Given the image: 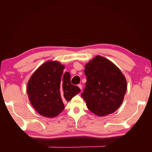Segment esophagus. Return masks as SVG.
Listing matches in <instances>:
<instances>
[{"mask_svg":"<svg viewBox=\"0 0 152 152\" xmlns=\"http://www.w3.org/2000/svg\"><path fill=\"white\" fill-rule=\"evenodd\" d=\"M78 87H79V88L81 89V90H82V86L81 85V84H79L78 85Z\"/></svg>","mask_w":152,"mask_h":152,"instance_id":"obj_1","label":"esophagus"}]
</instances>
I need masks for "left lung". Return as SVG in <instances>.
Listing matches in <instances>:
<instances>
[{
    "mask_svg": "<svg viewBox=\"0 0 152 152\" xmlns=\"http://www.w3.org/2000/svg\"><path fill=\"white\" fill-rule=\"evenodd\" d=\"M86 88L82 94L87 107L96 115L115 112L124 101L127 80L120 69L106 58L96 56L86 64Z\"/></svg>",
    "mask_w": 152,
    "mask_h": 152,
    "instance_id": "obj_1",
    "label": "left lung"
}]
</instances>
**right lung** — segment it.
I'll use <instances>...</instances> for the list:
<instances>
[{
    "label": "right lung",
    "mask_w": 152,
    "mask_h": 152,
    "mask_svg": "<svg viewBox=\"0 0 152 152\" xmlns=\"http://www.w3.org/2000/svg\"><path fill=\"white\" fill-rule=\"evenodd\" d=\"M64 68L59 61L49 60L42 64L28 80V99L44 117H56L64 110V102L70 101L81 91L70 83L69 72L63 74Z\"/></svg>",
    "instance_id": "1"
}]
</instances>
